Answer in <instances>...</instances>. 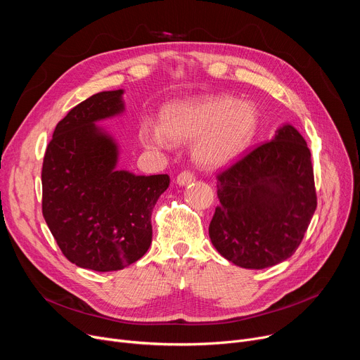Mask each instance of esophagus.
Segmentation results:
<instances>
[{
    "instance_id": "1",
    "label": "esophagus",
    "mask_w": 360,
    "mask_h": 360,
    "mask_svg": "<svg viewBox=\"0 0 360 360\" xmlns=\"http://www.w3.org/2000/svg\"><path fill=\"white\" fill-rule=\"evenodd\" d=\"M194 181H195L194 175H193L191 172H186V170H184V172H181V174L176 176V184H178L179 186H185V185L191 184V182H194Z\"/></svg>"
}]
</instances>
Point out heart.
I'll return each mask as SVG.
<instances>
[{
  "label": "heart",
  "mask_w": 360,
  "mask_h": 360,
  "mask_svg": "<svg viewBox=\"0 0 360 360\" xmlns=\"http://www.w3.org/2000/svg\"><path fill=\"white\" fill-rule=\"evenodd\" d=\"M258 129L254 105L232 96L185 99L167 105L160 124L144 118L139 128L147 148H166L172 143L193 141L194 160L207 169H219L240 158Z\"/></svg>",
  "instance_id": "heart-1"
}]
</instances>
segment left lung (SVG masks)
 <instances>
[{
  "label": "left lung",
  "mask_w": 360,
  "mask_h": 360,
  "mask_svg": "<svg viewBox=\"0 0 360 360\" xmlns=\"http://www.w3.org/2000/svg\"><path fill=\"white\" fill-rule=\"evenodd\" d=\"M209 235L221 257L261 270L297 250L316 209L311 151L290 124L217 176Z\"/></svg>",
  "instance_id": "1"
}]
</instances>
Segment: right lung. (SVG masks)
<instances>
[{"mask_svg": "<svg viewBox=\"0 0 360 360\" xmlns=\"http://www.w3.org/2000/svg\"><path fill=\"white\" fill-rule=\"evenodd\" d=\"M124 90L93 94L55 127L42 166V213L77 267L117 271L150 248L151 212L167 175L118 169L120 146L98 122L125 112Z\"/></svg>", "mask_w": 360, "mask_h": 360, "instance_id": "add662e5", "label": "right lung"}]
</instances>
